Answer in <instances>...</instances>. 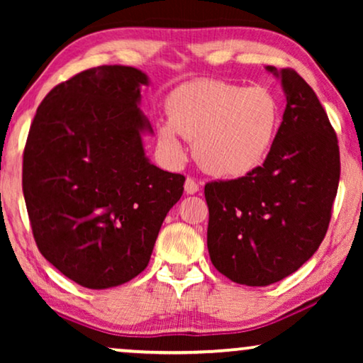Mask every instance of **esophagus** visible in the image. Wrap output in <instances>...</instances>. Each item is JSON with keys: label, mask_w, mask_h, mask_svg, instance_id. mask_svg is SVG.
<instances>
[{"label": "esophagus", "mask_w": 363, "mask_h": 363, "mask_svg": "<svg viewBox=\"0 0 363 363\" xmlns=\"http://www.w3.org/2000/svg\"><path fill=\"white\" fill-rule=\"evenodd\" d=\"M200 190V186H198V183L195 182V178L188 177L185 180V191L188 193V195H195V193Z\"/></svg>", "instance_id": "1"}]
</instances>
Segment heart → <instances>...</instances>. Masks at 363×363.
I'll list each match as a JSON object with an SVG mask.
<instances>
[{"mask_svg": "<svg viewBox=\"0 0 363 363\" xmlns=\"http://www.w3.org/2000/svg\"><path fill=\"white\" fill-rule=\"evenodd\" d=\"M167 117L157 133L170 155L183 157L182 135L196 142V160L206 172L240 178L266 162L279 132L282 108L269 87L198 79L168 96Z\"/></svg>", "mask_w": 363, "mask_h": 363, "instance_id": "b5f03b06", "label": "heart"}]
</instances>
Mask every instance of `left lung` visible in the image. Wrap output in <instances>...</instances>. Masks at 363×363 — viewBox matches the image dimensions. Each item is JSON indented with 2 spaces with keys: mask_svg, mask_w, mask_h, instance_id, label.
Here are the masks:
<instances>
[{
  "mask_svg": "<svg viewBox=\"0 0 363 363\" xmlns=\"http://www.w3.org/2000/svg\"><path fill=\"white\" fill-rule=\"evenodd\" d=\"M286 111L272 150L255 172L205 185L208 252L228 279L269 286L299 269L329 230L340 178L334 127L294 69L279 72Z\"/></svg>",
  "mask_w": 363,
  "mask_h": 363,
  "instance_id": "left-lung-1",
  "label": "left lung"
}]
</instances>
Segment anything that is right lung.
<instances>
[{
	"label": "right lung",
	"instance_id": "1",
	"mask_svg": "<svg viewBox=\"0 0 363 363\" xmlns=\"http://www.w3.org/2000/svg\"><path fill=\"white\" fill-rule=\"evenodd\" d=\"M142 71L87 69L51 89L23 153V193L41 255L69 279L106 289L145 269L185 177L147 160Z\"/></svg>",
	"mask_w": 363,
	"mask_h": 363
}]
</instances>
